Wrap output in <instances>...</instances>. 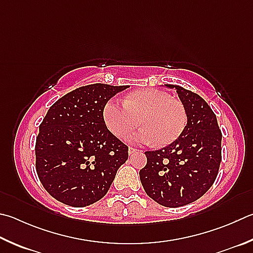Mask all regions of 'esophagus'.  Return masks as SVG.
<instances>
[{
	"instance_id": "esophagus-1",
	"label": "esophagus",
	"mask_w": 253,
	"mask_h": 253,
	"mask_svg": "<svg viewBox=\"0 0 253 253\" xmlns=\"http://www.w3.org/2000/svg\"><path fill=\"white\" fill-rule=\"evenodd\" d=\"M135 153H137V149L136 148H132V147H129V148H128V154H129V155H132V154H135Z\"/></svg>"
}]
</instances>
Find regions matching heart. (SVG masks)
Masks as SVG:
<instances>
[{"label": "heart", "instance_id": "heart-1", "mask_svg": "<svg viewBox=\"0 0 253 253\" xmlns=\"http://www.w3.org/2000/svg\"><path fill=\"white\" fill-rule=\"evenodd\" d=\"M103 119L113 135L124 138L139 124L141 129L128 140L134 144L168 145L176 140L187 124V113L180 100L162 90L138 89L128 94L124 103L108 100Z\"/></svg>", "mask_w": 253, "mask_h": 253}]
</instances>
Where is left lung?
Wrapping results in <instances>:
<instances>
[{
    "instance_id": "8db88e82",
    "label": "left lung",
    "mask_w": 253,
    "mask_h": 253,
    "mask_svg": "<svg viewBox=\"0 0 253 253\" xmlns=\"http://www.w3.org/2000/svg\"><path fill=\"white\" fill-rule=\"evenodd\" d=\"M165 86L177 90L187 124L170 145L146 151L147 165L139 176L151 199L176 208L194 203L212 186L221 163L222 135L217 117L204 98L179 85Z\"/></svg>"
}]
</instances>
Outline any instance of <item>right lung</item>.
<instances>
[{
  "mask_svg": "<svg viewBox=\"0 0 253 253\" xmlns=\"http://www.w3.org/2000/svg\"><path fill=\"white\" fill-rule=\"evenodd\" d=\"M127 85L91 84L49 107L36 138V171L48 194L71 207H86L107 194L128 147L107 129L106 103Z\"/></svg>",
  "mask_w": 253,
  "mask_h": 253,
  "instance_id": "add662e5",
  "label": "right lung"
}]
</instances>
